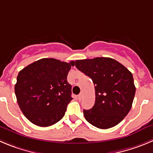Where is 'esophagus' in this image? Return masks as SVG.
<instances>
[{
    "label": "esophagus",
    "instance_id": "esophagus-1",
    "mask_svg": "<svg viewBox=\"0 0 153 153\" xmlns=\"http://www.w3.org/2000/svg\"><path fill=\"white\" fill-rule=\"evenodd\" d=\"M81 98H82V94H80L79 95H78V100H81Z\"/></svg>",
    "mask_w": 153,
    "mask_h": 153
}]
</instances>
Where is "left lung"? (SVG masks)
<instances>
[{"instance_id": "1", "label": "left lung", "mask_w": 153, "mask_h": 153, "mask_svg": "<svg viewBox=\"0 0 153 153\" xmlns=\"http://www.w3.org/2000/svg\"><path fill=\"white\" fill-rule=\"evenodd\" d=\"M75 66L90 77L95 86V103L91 109L83 111L85 119L100 129L120 123L131 110L134 98L132 73L109 57L76 60Z\"/></svg>"}]
</instances>
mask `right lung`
Segmentation results:
<instances>
[{
	"mask_svg": "<svg viewBox=\"0 0 153 153\" xmlns=\"http://www.w3.org/2000/svg\"><path fill=\"white\" fill-rule=\"evenodd\" d=\"M74 65V61L44 58L19 72L16 97L21 111L31 123L48 127L62 119L72 100L67 75Z\"/></svg>",
	"mask_w": 153,
	"mask_h": 153,
	"instance_id": "1",
	"label": "right lung"
}]
</instances>
